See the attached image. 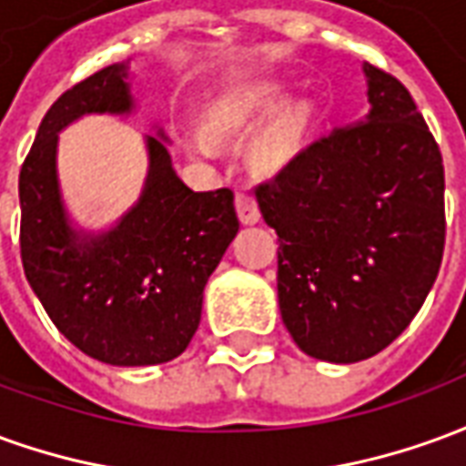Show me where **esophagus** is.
<instances>
[{
	"label": "esophagus",
	"instance_id": "34e87169",
	"mask_svg": "<svg viewBox=\"0 0 466 466\" xmlns=\"http://www.w3.org/2000/svg\"><path fill=\"white\" fill-rule=\"evenodd\" d=\"M237 214L244 224H257L259 222V207H257V199L252 194L247 192H237Z\"/></svg>",
	"mask_w": 466,
	"mask_h": 466
}]
</instances>
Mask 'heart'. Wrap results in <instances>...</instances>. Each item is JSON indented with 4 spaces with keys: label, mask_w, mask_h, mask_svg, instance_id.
I'll return each instance as SVG.
<instances>
[{
    "label": "heart",
    "mask_w": 466,
    "mask_h": 466,
    "mask_svg": "<svg viewBox=\"0 0 466 466\" xmlns=\"http://www.w3.org/2000/svg\"><path fill=\"white\" fill-rule=\"evenodd\" d=\"M284 92L282 86H262L259 92L252 95H237L227 96L224 102L212 109V124L217 132H239L244 127H249L264 115H269L272 109L282 105ZM312 119V109L309 105L289 106L287 112L277 116V122L259 137L257 142V162L264 167H282L292 159L294 154L299 152L304 142V134ZM187 144L194 154L202 157H214L217 154V142L207 132H194L187 137Z\"/></svg>",
    "instance_id": "1"
}]
</instances>
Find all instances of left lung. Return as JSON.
<instances>
[{
	"instance_id": "1",
	"label": "left lung",
	"mask_w": 466,
	"mask_h": 466,
	"mask_svg": "<svg viewBox=\"0 0 466 466\" xmlns=\"http://www.w3.org/2000/svg\"><path fill=\"white\" fill-rule=\"evenodd\" d=\"M370 115L257 184L277 232L282 322L314 360L351 364L400 337L444 252V164L397 76L364 65Z\"/></svg>"
}]
</instances>
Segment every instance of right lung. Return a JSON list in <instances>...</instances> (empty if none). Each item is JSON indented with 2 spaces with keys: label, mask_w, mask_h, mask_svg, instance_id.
Masks as SVG:
<instances>
[{
  "label": "right lung",
  "mask_w": 466,
  "mask_h": 466,
  "mask_svg": "<svg viewBox=\"0 0 466 466\" xmlns=\"http://www.w3.org/2000/svg\"><path fill=\"white\" fill-rule=\"evenodd\" d=\"M105 112H132L127 65L66 89L39 124L19 172L22 264L49 319L76 350L115 367L162 364L192 342L204 284L239 232L234 192H192L172 169L167 144L147 137L149 174L139 202L109 232L72 229L56 182V134Z\"/></svg>",
  "instance_id": "right-lung-1"
}]
</instances>
